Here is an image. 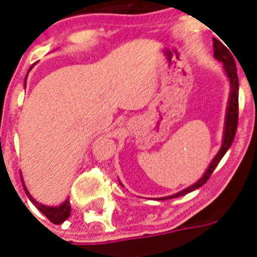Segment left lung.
Returning <instances> with one entry per match:
<instances>
[{"instance_id":"8db88e82","label":"left lung","mask_w":257,"mask_h":257,"mask_svg":"<svg viewBox=\"0 0 257 257\" xmlns=\"http://www.w3.org/2000/svg\"><path fill=\"white\" fill-rule=\"evenodd\" d=\"M231 50V49H229ZM228 50V48L221 44L219 40L213 38V57L223 64V69L227 74L228 80H229V98H228L227 105V113H225V122H224V133H223V141H221V147L220 151L217 152L213 160L211 161V164L208 165L207 171L204 172V175L200 177L195 184H192L188 188L183 189V191L177 192L175 195L165 196V197H159L160 200H168L175 199V197H180L189 193V192L195 191L197 188L207 183V180L211 177L212 172L215 171L220 160L223 159L224 155L227 153V151L231 148L232 141L235 139L236 129H237V117H239V78H237V69H236V62L231 52ZM121 184V183H120ZM122 185V184H121Z\"/></svg>"}]
</instances>
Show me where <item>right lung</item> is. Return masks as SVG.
<instances>
[{"label":"right lung","instance_id":"add662e5","mask_svg":"<svg viewBox=\"0 0 257 257\" xmlns=\"http://www.w3.org/2000/svg\"><path fill=\"white\" fill-rule=\"evenodd\" d=\"M33 68V66H32ZM30 68V69H32ZM29 69V72H30ZM28 72V73H29ZM26 77H28V74H26ZM25 86H26V78H25ZM21 181H22V187H24V189H25L26 195H28V197H29V200L32 201V203L34 204V207H37V209L41 213H44V215L48 217V219L52 221L53 224H62L64 221H65L68 217L70 216V203H69V199H66L64 203H61L60 205H57V207H49V205H45V204H41L38 203L37 200H34V197L29 193V191H28V188H26L25 183H24V179H22L21 176Z\"/></svg>","mask_w":257,"mask_h":257}]
</instances>
